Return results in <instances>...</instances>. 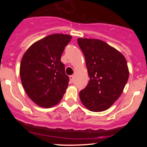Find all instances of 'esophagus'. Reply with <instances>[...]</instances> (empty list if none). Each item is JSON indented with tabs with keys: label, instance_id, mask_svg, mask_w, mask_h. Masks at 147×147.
Returning <instances> with one entry per match:
<instances>
[{
	"label": "esophagus",
	"instance_id": "34e87169",
	"mask_svg": "<svg viewBox=\"0 0 147 147\" xmlns=\"http://www.w3.org/2000/svg\"><path fill=\"white\" fill-rule=\"evenodd\" d=\"M74 79H75V78H74V76L73 75H70V82H71V83H73Z\"/></svg>",
	"mask_w": 147,
	"mask_h": 147
}]
</instances>
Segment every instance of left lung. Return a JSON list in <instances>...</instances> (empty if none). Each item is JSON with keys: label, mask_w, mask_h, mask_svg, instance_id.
<instances>
[{"label": "left lung", "mask_w": 147, "mask_h": 147, "mask_svg": "<svg viewBox=\"0 0 147 147\" xmlns=\"http://www.w3.org/2000/svg\"><path fill=\"white\" fill-rule=\"evenodd\" d=\"M77 42L90 77L86 87L79 92V97L88 110L104 111L120 97L129 79L126 60L122 53L101 40L79 38Z\"/></svg>", "instance_id": "8db88e82"}]
</instances>
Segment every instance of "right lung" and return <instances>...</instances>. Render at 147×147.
I'll return each mask as SVG.
<instances>
[{
  "label": "right lung",
  "instance_id": "1",
  "mask_svg": "<svg viewBox=\"0 0 147 147\" xmlns=\"http://www.w3.org/2000/svg\"><path fill=\"white\" fill-rule=\"evenodd\" d=\"M71 38L63 34L49 35L32 45L22 58V85L28 97L41 107L56 105L65 94L69 77L61 57Z\"/></svg>",
  "mask_w": 147,
  "mask_h": 147
}]
</instances>
